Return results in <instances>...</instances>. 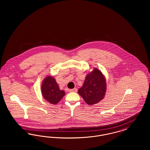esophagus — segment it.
I'll return each mask as SVG.
<instances>
[{"instance_id":"1","label":"esophagus","mask_w":150,"mask_h":150,"mask_svg":"<svg viewBox=\"0 0 150 150\" xmlns=\"http://www.w3.org/2000/svg\"><path fill=\"white\" fill-rule=\"evenodd\" d=\"M77 91H78V89H77V88H76L69 90V92H77Z\"/></svg>"}]
</instances>
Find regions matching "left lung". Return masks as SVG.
Instances as JSON below:
<instances>
[{
  "instance_id": "obj_1",
  "label": "left lung",
  "mask_w": 150,
  "mask_h": 150,
  "mask_svg": "<svg viewBox=\"0 0 150 150\" xmlns=\"http://www.w3.org/2000/svg\"><path fill=\"white\" fill-rule=\"evenodd\" d=\"M106 91V80L97 69L87 75L84 84L78 93L89 105L97 103L103 98Z\"/></svg>"
}]
</instances>
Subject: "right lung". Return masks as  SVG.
I'll return each mask as SVG.
<instances>
[{"label": "right lung", "instance_id": "1", "mask_svg": "<svg viewBox=\"0 0 150 150\" xmlns=\"http://www.w3.org/2000/svg\"><path fill=\"white\" fill-rule=\"evenodd\" d=\"M42 93L45 100L52 104H57L64 96V91H61L53 77L48 76L44 79L42 86Z\"/></svg>", "mask_w": 150, "mask_h": 150}]
</instances>
